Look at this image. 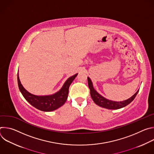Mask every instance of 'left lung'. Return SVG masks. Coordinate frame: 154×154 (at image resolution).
I'll return each mask as SVG.
<instances>
[{
  "mask_svg": "<svg viewBox=\"0 0 154 154\" xmlns=\"http://www.w3.org/2000/svg\"><path fill=\"white\" fill-rule=\"evenodd\" d=\"M88 86L90 90V94L92 99L93 101L99 106H102L103 108L111 109H119L121 108L122 107L125 106L128 104H129L130 102H132L134 99L135 98L136 96L137 95L139 90L137 91V92L130 98L128 99L127 100L122 101V102H115L112 101L110 100H108L105 99V97H102L101 95H100L93 88V83L91 82V80L89 77H88Z\"/></svg>",
  "mask_w": 154,
  "mask_h": 154,
  "instance_id": "left-lung-1",
  "label": "left lung"
}]
</instances>
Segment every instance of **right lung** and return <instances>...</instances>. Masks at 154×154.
Listing matches in <instances>:
<instances>
[{"label":"right lung","mask_w":154,"mask_h":154,"mask_svg":"<svg viewBox=\"0 0 154 154\" xmlns=\"http://www.w3.org/2000/svg\"><path fill=\"white\" fill-rule=\"evenodd\" d=\"M77 74H76L69 77L58 92L51 96H38L30 94L24 89V88L22 85L19 78V74H17L18 86L22 94L30 104L39 110L43 112H51L55 110L56 109L62 106L66 101L69 86Z\"/></svg>","instance_id":"obj_1"}]
</instances>
